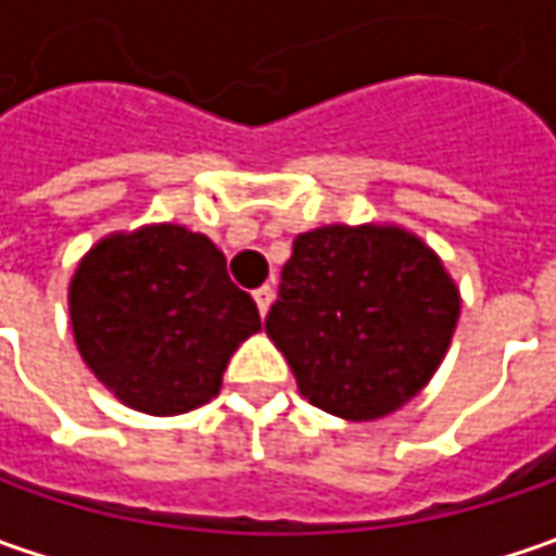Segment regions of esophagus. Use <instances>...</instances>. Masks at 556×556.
<instances>
[{
    "instance_id": "esophagus-1",
    "label": "esophagus",
    "mask_w": 556,
    "mask_h": 556,
    "mask_svg": "<svg viewBox=\"0 0 556 556\" xmlns=\"http://www.w3.org/2000/svg\"><path fill=\"white\" fill-rule=\"evenodd\" d=\"M253 300H256V306H260V315H266L268 306H271V300H275V290H271V285H263V288L253 290Z\"/></svg>"
}]
</instances>
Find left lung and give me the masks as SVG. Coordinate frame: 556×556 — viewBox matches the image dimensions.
Wrapping results in <instances>:
<instances>
[{"label": "left lung", "instance_id": "1", "mask_svg": "<svg viewBox=\"0 0 556 556\" xmlns=\"http://www.w3.org/2000/svg\"><path fill=\"white\" fill-rule=\"evenodd\" d=\"M458 309L452 278L415 235L325 225L293 241L266 333L315 408L374 420L424 390Z\"/></svg>", "mask_w": 556, "mask_h": 556}]
</instances>
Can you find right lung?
<instances>
[{"mask_svg": "<svg viewBox=\"0 0 556 556\" xmlns=\"http://www.w3.org/2000/svg\"><path fill=\"white\" fill-rule=\"evenodd\" d=\"M71 321L83 362L119 402L185 415L219 393L260 309L210 238L151 225L89 250L71 281Z\"/></svg>", "mask_w": 556, "mask_h": 556, "instance_id": "add662e5", "label": "right lung"}]
</instances>
